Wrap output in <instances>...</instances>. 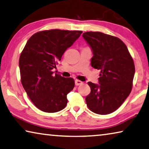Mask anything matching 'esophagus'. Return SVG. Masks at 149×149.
Returning <instances> with one entry per match:
<instances>
[{
	"instance_id": "34e87169",
	"label": "esophagus",
	"mask_w": 149,
	"mask_h": 149,
	"mask_svg": "<svg viewBox=\"0 0 149 149\" xmlns=\"http://www.w3.org/2000/svg\"><path fill=\"white\" fill-rule=\"evenodd\" d=\"M83 84V82H82L80 80H78V79H75V84L76 86H79V85H81V84Z\"/></svg>"
}]
</instances>
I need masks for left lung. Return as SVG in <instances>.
Returning <instances> with one entry per match:
<instances>
[{
    "label": "left lung",
    "mask_w": 149,
    "mask_h": 149,
    "mask_svg": "<svg viewBox=\"0 0 149 149\" xmlns=\"http://www.w3.org/2000/svg\"><path fill=\"white\" fill-rule=\"evenodd\" d=\"M82 37L93 53L91 65L100 70L99 84L89 81L86 97L89 109L105 115L116 110L132 90L135 68L127 47L118 37L101 32H86Z\"/></svg>",
    "instance_id": "1"
}]
</instances>
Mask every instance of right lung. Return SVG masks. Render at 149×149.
<instances>
[{
  "mask_svg": "<svg viewBox=\"0 0 149 149\" xmlns=\"http://www.w3.org/2000/svg\"><path fill=\"white\" fill-rule=\"evenodd\" d=\"M81 33L43 31L35 33L26 42L19 58L21 83L32 102L41 111L57 112L67 105V94L74 88V79L53 74V70Z\"/></svg>",
  "mask_w": 149,
  "mask_h": 149,
  "instance_id": "obj_1",
  "label": "right lung"
}]
</instances>
